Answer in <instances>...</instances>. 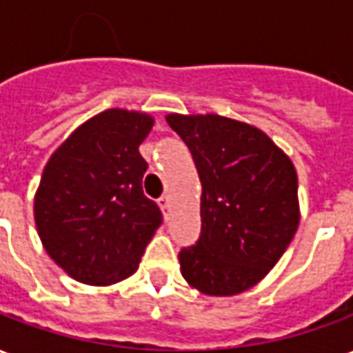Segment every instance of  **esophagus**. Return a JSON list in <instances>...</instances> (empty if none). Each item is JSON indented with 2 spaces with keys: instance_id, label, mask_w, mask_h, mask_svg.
<instances>
[{
  "instance_id": "obj_1",
  "label": "esophagus",
  "mask_w": 353,
  "mask_h": 353,
  "mask_svg": "<svg viewBox=\"0 0 353 353\" xmlns=\"http://www.w3.org/2000/svg\"><path fill=\"white\" fill-rule=\"evenodd\" d=\"M159 205H161V210H163V211L170 210V196H168V194H166V196L159 198Z\"/></svg>"
}]
</instances>
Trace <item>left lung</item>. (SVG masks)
<instances>
[{
    "mask_svg": "<svg viewBox=\"0 0 353 353\" xmlns=\"http://www.w3.org/2000/svg\"><path fill=\"white\" fill-rule=\"evenodd\" d=\"M196 164L202 232L179 252L200 294L237 296L268 275L299 226L297 172L263 130L219 114H168Z\"/></svg>",
    "mask_w": 353,
    "mask_h": 353,
    "instance_id": "obj_1",
    "label": "left lung"
}]
</instances>
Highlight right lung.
Segmentation results:
<instances>
[{
    "label": "right lung",
    "instance_id": "right-lung-1",
    "mask_svg": "<svg viewBox=\"0 0 353 353\" xmlns=\"http://www.w3.org/2000/svg\"><path fill=\"white\" fill-rule=\"evenodd\" d=\"M155 119L110 108L57 148L44 166L33 215L48 256L74 281L110 286L138 270L163 215L143 196L140 143Z\"/></svg>",
    "mask_w": 353,
    "mask_h": 353
}]
</instances>
